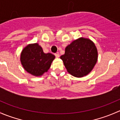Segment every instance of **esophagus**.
Here are the masks:
<instances>
[{
    "label": "esophagus",
    "instance_id": "obj_1",
    "mask_svg": "<svg viewBox=\"0 0 120 120\" xmlns=\"http://www.w3.org/2000/svg\"><path fill=\"white\" fill-rule=\"evenodd\" d=\"M54 56H56V57L58 58L59 57V56H60V55H59V54L58 53H54Z\"/></svg>",
    "mask_w": 120,
    "mask_h": 120
}]
</instances>
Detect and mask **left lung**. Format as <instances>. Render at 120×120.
Listing matches in <instances>:
<instances>
[{
  "mask_svg": "<svg viewBox=\"0 0 120 120\" xmlns=\"http://www.w3.org/2000/svg\"><path fill=\"white\" fill-rule=\"evenodd\" d=\"M67 71L75 77H82L89 74L98 60L97 49L88 39L81 38L73 41L60 56Z\"/></svg>",
  "mask_w": 120,
  "mask_h": 120,
  "instance_id": "1",
  "label": "left lung"
}]
</instances>
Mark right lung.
Wrapping results in <instances>:
<instances>
[{
  "mask_svg": "<svg viewBox=\"0 0 120 120\" xmlns=\"http://www.w3.org/2000/svg\"><path fill=\"white\" fill-rule=\"evenodd\" d=\"M52 53H45L38 43L29 45L21 52V62L28 72L35 76L42 75L47 72L54 60Z\"/></svg>",
  "mask_w": 120,
  "mask_h": 120,
  "instance_id": "obj_1",
  "label": "right lung"
}]
</instances>
